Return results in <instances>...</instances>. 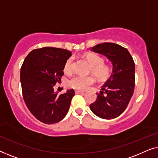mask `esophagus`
I'll return each mask as SVG.
<instances>
[{
    "label": "esophagus",
    "instance_id": "obj_1",
    "mask_svg": "<svg viewBox=\"0 0 158 158\" xmlns=\"http://www.w3.org/2000/svg\"><path fill=\"white\" fill-rule=\"evenodd\" d=\"M75 94H84V91H82V90H75Z\"/></svg>",
    "mask_w": 158,
    "mask_h": 158
}]
</instances>
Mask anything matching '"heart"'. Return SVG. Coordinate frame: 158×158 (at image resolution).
I'll return each instance as SVG.
<instances>
[{
  "instance_id": "1",
  "label": "heart",
  "mask_w": 158,
  "mask_h": 158,
  "mask_svg": "<svg viewBox=\"0 0 158 158\" xmlns=\"http://www.w3.org/2000/svg\"><path fill=\"white\" fill-rule=\"evenodd\" d=\"M91 68L90 69L95 76L101 81H106L110 78L113 73V68L111 64L104 63V59L95 53H88L85 56ZM73 59L68 58L64 64L63 71L65 74H70L73 72ZM95 79L92 76H75L68 82L70 87L79 90H86L90 85L94 84Z\"/></svg>"
}]
</instances>
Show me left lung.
<instances>
[{"instance_id":"8db88e82","label":"left lung","mask_w":158,"mask_h":158,"mask_svg":"<svg viewBox=\"0 0 158 158\" xmlns=\"http://www.w3.org/2000/svg\"><path fill=\"white\" fill-rule=\"evenodd\" d=\"M92 50L105 55L113 64V73L103 85L97 99L90 105L93 113L98 117L111 119L127 109L135 90V64L126 48L114 43H102Z\"/></svg>"}]
</instances>
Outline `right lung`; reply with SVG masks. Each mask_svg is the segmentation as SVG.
<instances>
[{
    "label": "right lung",
    "instance_id": "obj_1",
    "mask_svg": "<svg viewBox=\"0 0 158 158\" xmlns=\"http://www.w3.org/2000/svg\"><path fill=\"white\" fill-rule=\"evenodd\" d=\"M71 54L55 47L36 49L27 56L21 68L23 100L34 117L44 124L61 121L75 95L73 89L60 95L54 91L55 84L61 81L64 64Z\"/></svg>",
    "mask_w": 158,
    "mask_h": 158
}]
</instances>
